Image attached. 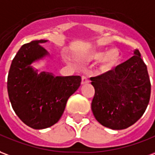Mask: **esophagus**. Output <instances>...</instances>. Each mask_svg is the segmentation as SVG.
Instances as JSON below:
<instances>
[{
  "instance_id": "obj_1",
  "label": "esophagus",
  "mask_w": 155,
  "mask_h": 155,
  "mask_svg": "<svg viewBox=\"0 0 155 155\" xmlns=\"http://www.w3.org/2000/svg\"><path fill=\"white\" fill-rule=\"evenodd\" d=\"M86 83H89V79L85 74H84V75H82V77H81V84L84 85V84H86Z\"/></svg>"
}]
</instances>
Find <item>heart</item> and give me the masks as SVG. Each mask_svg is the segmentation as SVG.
Wrapping results in <instances>:
<instances>
[{
	"mask_svg": "<svg viewBox=\"0 0 155 155\" xmlns=\"http://www.w3.org/2000/svg\"><path fill=\"white\" fill-rule=\"evenodd\" d=\"M90 59L100 60L101 59L102 64L106 69H111L112 67L117 64L121 59V54L117 48H112L107 52H95L89 56Z\"/></svg>",
	"mask_w": 155,
	"mask_h": 155,
	"instance_id": "1",
	"label": "heart"
}]
</instances>
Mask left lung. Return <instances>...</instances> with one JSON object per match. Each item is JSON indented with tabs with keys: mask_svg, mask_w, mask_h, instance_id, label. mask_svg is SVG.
<instances>
[{
	"mask_svg": "<svg viewBox=\"0 0 155 155\" xmlns=\"http://www.w3.org/2000/svg\"><path fill=\"white\" fill-rule=\"evenodd\" d=\"M113 70L91 77L95 96L91 110L98 123L113 130L132 126L144 113L151 84L147 66L138 49Z\"/></svg>",
	"mask_w": 155,
	"mask_h": 155,
	"instance_id": "8db88e82",
	"label": "left lung"
}]
</instances>
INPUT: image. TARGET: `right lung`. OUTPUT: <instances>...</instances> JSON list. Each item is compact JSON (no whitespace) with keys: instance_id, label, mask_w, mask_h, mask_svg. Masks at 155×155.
<instances>
[{"instance_id":"add662e5","label":"right lung","mask_w":155,"mask_h":155,"mask_svg":"<svg viewBox=\"0 0 155 155\" xmlns=\"http://www.w3.org/2000/svg\"><path fill=\"white\" fill-rule=\"evenodd\" d=\"M35 40L22 45L14 57L7 78V91L15 113L33 129H44L58 123L69 97L80 87L81 77L54 76L31 65L48 54Z\"/></svg>"}]
</instances>
